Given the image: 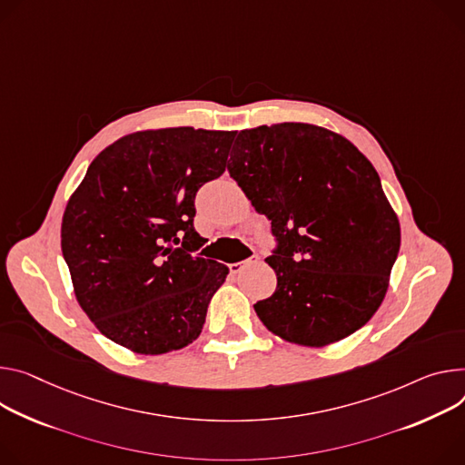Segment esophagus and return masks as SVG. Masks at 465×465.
<instances>
[{
	"mask_svg": "<svg viewBox=\"0 0 465 465\" xmlns=\"http://www.w3.org/2000/svg\"><path fill=\"white\" fill-rule=\"evenodd\" d=\"M256 263H260V258H258V256H252V258H248V260H244V262L230 263L228 267H230V272H232V274H239L244 267H248V265H256Z\"/></svg>",
	"mask_w": 465,
	"mask_h": 465,
	"instance_id": "1",
	"label": "esophagus"
}]
</instances>
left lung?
Here are the masks:
<instances>
[{"mask_svg": "<svg viewBox=\"0 0 465 465\" xmlns=\"http://www.w3.org/2000/svg\"><path fill=\"white\" fill-rule=\"evenodd\" d=\"M228 173L278 241L276 291L254 304L283 341L324 347L382 304L401 224L371 161L343 135L283 122L242 130Z\"/></svg>", "mask_w": 465, "mask_h": 465, "instance_id": "obj_1", "label": "left lung"}]
</instances>
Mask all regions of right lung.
<instances>
[{
  "mask_svg": "<svg viewBox=\"0 0 465 465\" xmlns=\"http://www.w3.org/2000/svg\"><path fill=\"white\" fill-rule=\"evenodd\" d=\"M235 132L144 130L96 155L70 196L61 248L81 310L137 354L187 347L228 267L193 256L194 196L226 171Z\"/></svg>",
  "mask_w": 465,
  "mask_h": 465,
  "instance_id": "obj_1",
  "label": "right lung"
}]
</instances>
